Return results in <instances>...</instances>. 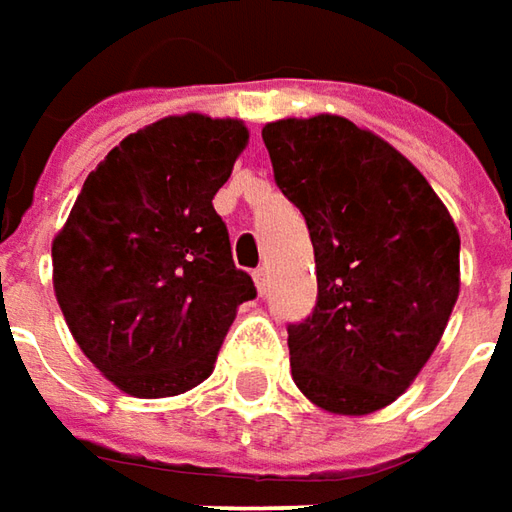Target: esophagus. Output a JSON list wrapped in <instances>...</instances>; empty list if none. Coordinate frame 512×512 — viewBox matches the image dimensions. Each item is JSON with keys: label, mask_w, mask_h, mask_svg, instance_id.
Returning a JSON list of instances; mask_svg holds the SVG:
<instances>
[{"label": "esophagus", "mask_w": 512, "mask_h": 512, "mask_svg": "<svg viewBox=\"0 0 512 512\" xmlns=\"http://www.w3.org/2000/svg\"><path fill=\"white\" fill-rule=\"evenodd\" d=\"M253 281H256V290H259V296H267V290H270V273H267V267L253 270Z\"/></svg>", "instance_id": "34e87169"}]
</instances>
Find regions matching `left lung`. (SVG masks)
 <instances>
[{
  "instance_id": "obj_1",
  "label": "left lung",
  "mask_w": 512,
  "mask_h": 512,
  "mask_svg": "<svg viewBox=\"0 0 512 512\" xmlns=\"http://www.w3.org/2000/svg\"><path fill=\"white\" fill-rule=\"evenodd\" d=\"M281 194L307 219L318 304L287 327L290 369L324 411L394 403L440 344L459 298V231L403 154L341 115L262 129Z\"/></svg>"
}]
</instances>
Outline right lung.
Listing matches in <instances>:
<instances>
[{
    "label": "right lung",
    "mask_w": 512,
    "mask_h": 512,
    "mask_svg": "<svg viewBox=\"0 0 512 512\" xmlns=\"http://www.w3.org/2000/svg\"><path fill=\"white\" fill-rule=\"evenodd\" d=\"M248 126L168 115L106 154L53 239V287L75 344L132 397H174L214 372L236 307V270L214 194Z\"/></svg>",
    "instance_id": "add662e5"
}]
</instances>
